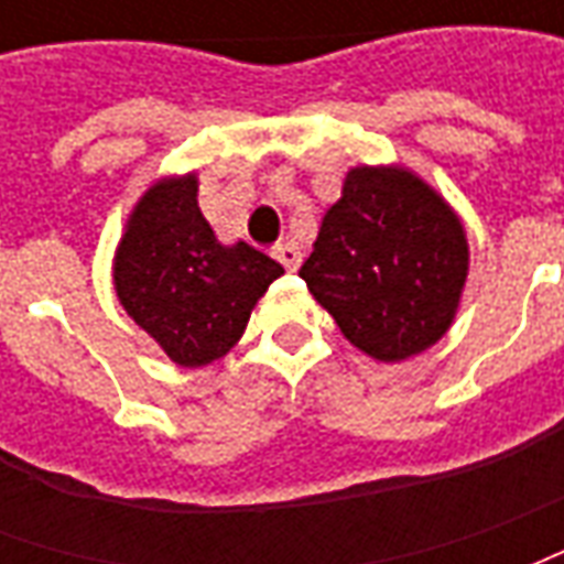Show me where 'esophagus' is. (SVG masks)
<instances>
[{"label":"esophagus","mask_w":564,"mask_h":564,"mask_svg":"<svg viewBox=\"0 0 564 564\" xmlns=\"http://www.w3.org/2000/svg\"><path fill=\"white\" fill-rule=\"evenodd\" d=\"M271 257L278 259L286 271H295L302 265V247L295 245V241H281V245H274Z\"/></svg>","instance_id":"esophagus-1"}]
</instances>
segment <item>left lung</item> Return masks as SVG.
I'll list each match as a JSON object with an SVG mask.
<instances>
[{
    "instance_id": "1",
    "label": "left lung",
    "mask_w": 564,
    "mask_h": 564,
    "mask_svg": "<svg viewBox=\"0 0 564 564\" xmlns=\"http://www.w3.org/2000/svg\"><path fill=\"white\" fill-rule=\"evenodd\" d=\"M468 274L459 217L416 174L359 165L326 210L299 278L344 338L380 362L423 354L449 329Z\"/></svg>"
}]
</instances>
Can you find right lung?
Wrapping results in <instances>:
<instances>
[{
  "instance_id": "add662e5",
  "label": "right lung",
  "mask_w": 564,
  "mask_h": 564,
  "mask_svg": "<svg viewBox=\"0 0 564 564\" xmlns=\"http://www.w3.org/2000/svg\"><path fill=\"white\" fill-rule=\"evenodd\" d=\"M196 174L150 186L129 214L115 257L120 305L172 362L208 366L245 335L281 262L245 241L226 247L202 217Z\"/></svg>"
}]
</instances>
